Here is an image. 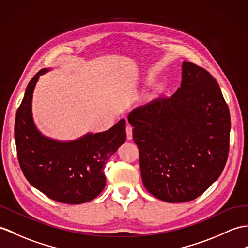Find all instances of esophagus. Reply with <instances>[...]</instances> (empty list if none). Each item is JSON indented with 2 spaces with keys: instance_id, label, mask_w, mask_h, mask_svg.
<instances>
[{
  "instance_id": "34e87169",
  "label": "esophagus",
  "mask_w": 248,
  "mask_h": 248,
  "mask_svg": "<svg viewBox=\"0 0 248 248\" xmlns=\"http://www.w3.org/2000/svg\"><path fill=\"white\" fill-rule=\"evenodd\" d=\"M132 130H133V126L131 124H126L125 132H126V138H128V140H132V137H133V132H132Z\"/></svg>"
}]
</instances>
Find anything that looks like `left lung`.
<instances>
[{"mask_svg": "<svg viewBox=\"0 0 248 248\" xmlns=\"http://www.w3.org/2000/svg\"><path fill=\"white\" fill-rule=\"evenodd\" d=\"M140 150L143 186L168 203L192 201L216 182L227 162L230 114L209 72L184 61L182 83L129 115Z\"/></svg>", "mask_w": 248, "mask_h": 248, "instance_id": "1", "label": "left lung"}]
</instances>
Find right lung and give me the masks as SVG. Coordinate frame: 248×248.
Wrapping results in <instances>:
<instances>
[{"label":"right lung","mask_w":248,"mask_h":248,"mask_svg":"<svg viewBox=\"0 0 248 248\" xmlns=\"http://www.w3.org/2000/svg\"><path fill=\"white\" fill-rule=\"evenodd\" d=\"M43 68L28 83L16 111L15 138L19 164L31 185L46 197L64 204L89 202L106 186L105 167L125 141V120L120 119L106 132L62 142L43 136L33 124V89Z\"/></svg>","instance_id":"1"}]
</instances>
